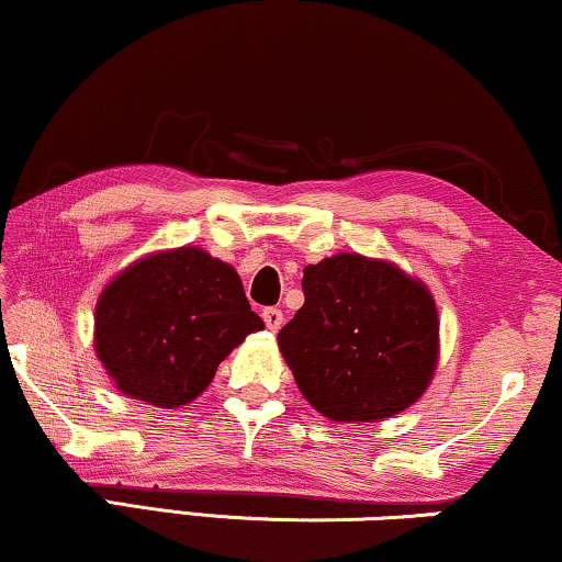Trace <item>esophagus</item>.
Returning a JSON list of instances; mask_svg holds the SVG:
<instances>
[{"instance_id": "34e87169", "label": "esophagus", "mask_w": 562, "mask_h": 562, "mask_svg": "<svg viewBox=\"0 0 562 562\" xmlns=\"http://www.w3.org/2000/svg\"><path fill=\"white\" fill-rule=\"evenodd\" d=\"M263 322L271 333H279L283 325V312L276 310V306H268V310H263Z\"/></svg>"}]
</instances>
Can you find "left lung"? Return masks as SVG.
Instances as JSON below:
<instances>
[{"label":"left lung","mask_w":562,"mask_h":562,"mask_svg":"<svg viewBox=\"0 0 562 562\" xmlns=\"http://www.w3.org/2000/svg\"><path fill=\"white\" fill-rule=\"evenodd\" d=\"M304 306L279 333L306 402L335 422L386 419L425 394L437 363V310L419 281L383 260L304 268Z\"/></svg>","instance_id":"1"}]
</instances>
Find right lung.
<instances>
[{
	"mask_svg": "<svg viewBox=\"0 0 562 562\" xmlns=\"http://www.w3.org/2000/svg\"><path fill=\"white\" fill-rule=\"evenodd\" d=\"M263 329L233 266L199 248L137 260L97 302L94 348L122 394L181 406L217 366Z\"/></svg>",
	"mask_w": 562,
	"mask_h": 562,
	"instance_id": "1",
	"label": "right lung"
}]
</instances>
